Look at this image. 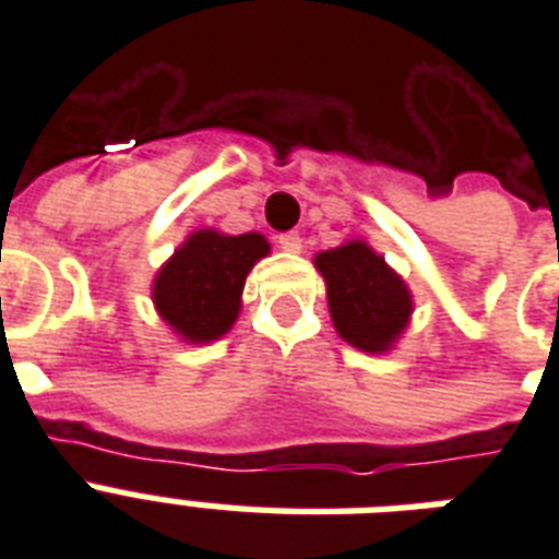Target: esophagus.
Returning <instances> with one entry per match:
<instances>
[{"label": "esophagus", "instance_id": "esophagus-1", "mask_svg": "<svg viewBox=\"0 0 559 559\" xmlns=\"http://www.w3.org/2000/svg\"><path fill=\"white\" fill-rule=\"evenodd\" d=\"M276 245L285 250V253H302V236L300 233H283V236H276Z\"/></svg>", "mask_w": 559, "mask_h": 559}]
</instances>
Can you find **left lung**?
<instances>
[{
    "mask_svg": "<svg viewBox=\"0 0 559 559\" xmlns=\"http://www.w3.org/2000/svg\"><path fill=\"white\" fill-rule=\"evenodd\" d=\"M314 267L326 283L329 314L341 338L370 356L391 353L414 314L405 280L361 239L320 250Z\"/></svg>",
    "mask_w": 559,
    "mask_h": 559,
    "instance_id": "8db88e82",
    "label": "left lung"
}]
</instances>
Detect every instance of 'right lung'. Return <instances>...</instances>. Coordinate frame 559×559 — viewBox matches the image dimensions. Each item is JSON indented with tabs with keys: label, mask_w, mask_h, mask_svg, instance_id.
<instances>
[{
	"label": "right lung",
	"mask_w": 559,
	"mask_h": 559,
	"mask_svg": "<svg viewBox=\"0 0 559 559\" xmlns=\"http://www.w3.org/2000/svg\"><path fill=\"white\" fill-rule=\"evenodd\" d=\"M271 253L262 233H227L206 227L163 262L151 285L159 320L186 344H210L227 335L241 311L245 280Z\"/></svg>",
	"instance_id": "add662e5"
}]
</instances>
